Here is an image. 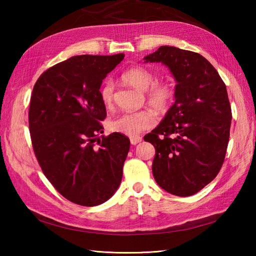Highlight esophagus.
<instances>
[{"label": "esophagus", "mask_w": 256, "mask_h": 256, "mask_svg": "<svg viewBox=\"0 0 256 256\" xmlns=\"http://www.w3.org/2000/svg\"><path fill=\"white\" fill-rule=\"evenodd\" d=\"M130 140H131V144L132 145H136L140 142H142V138H140V136H134V138H130Z\"/></svg>", "instance_id": "esophagus-1"}]
</instances>
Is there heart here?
<instances>
[{
	"mask_svg": "<svg viewBox=\"0 0 256 256\" xmlns=\"http://www.w3.org/2000/svg\"><path fill=\"white\" fill-rule=\"evenodd\" d=\"M122 79L140 90H146V99L148 104L157 112H165L172 104L174 89L167 81H155L154 74L148 69L135 66L128 69L122 74ZM114 84L112 80L106 79L100 88V98L106 108L113 103ZM155 123V118L150 111L142 110L126 112L113 118L108 124L112 132H118L128 136H136L145 130H148Z\"/></svg>",
	"mask_w": 256,
	"mask_h": 256,
	"instance_id": "obj_1",
	"label": "heart"
}]
</instances>
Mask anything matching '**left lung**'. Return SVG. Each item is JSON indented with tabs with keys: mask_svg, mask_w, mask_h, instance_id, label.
<instances>
[{
	"mask_svg": "<svg viewBox=\"0 0 256 256\" xmlns=\"http://www.w3.org/2000/svg\"><path fill=\"white\" fill-rule=\"evenodd\" d=\"M144 59L166 64L177 81L175 103L144 138L155 148L154 178L170 194H194L224 162L232 118L226 84L198 52L160 46Z\"/></svg>",
	"mask_w": 256,
	"mask_h": 256,
	"instance_id": "1",
	"label": "left lung"
}]
</instances>
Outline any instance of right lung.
<instances>
[{
  "mask_svg": "<svg viewBox=\"0 0 256 256\" xmlns=\"http://www.w3.org/2000/svg\"><path fill=\"white\" fill-rule=\"evenodd\" d=\"M123 58L124 54L74 56L48 68L32 89V150L46 178L74 204H101L121 184L130 140L118 132L98 136L106 116L102 80Z\"/></svg>",
  "mask_w": 256,
  "mask_h": 256,
  "instance_id": "right-lung-1",
  "label": "right lung"
}]
</instances>
